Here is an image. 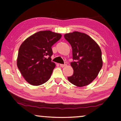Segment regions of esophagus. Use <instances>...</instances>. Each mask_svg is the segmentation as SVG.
I'll return each mask as SVG.
<instances>
[{
    "label": "esophagus",
    "mask_w": 121,
    "mask_h": 121,
    "mask_svg": "<svg viewBox=\"0 0 121 121\" xmlns=\"http://www.w3.org/2000/svg\"><path fill=\"white\" fill-rule=\"evenodd\" d=\"M67 65V63H65L64 64H60V66L61 67H65V66Z\"/></svg>",
    "instance_id": "1"
}]
</instances>
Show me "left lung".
<instances>
[{
    "label": "left lung",
    "mask_w": 121,
    "mask_h": 121,
    "mask_svg": "<svg viewBox=\"0 0 121 121\" xmlns=\"http://www.w3.org/2000/svg\"><path fill=\"white\" fill-rule=\"evenodd\" d=\"M64 36L72 46L73 59L76 60L70 63L74 73L68 79L78 87L89 85L97 77L102 67L100 47L84 33L74 31Z\"/></svg>",
    "instance_id": "8db88e82"
}]
</instances>
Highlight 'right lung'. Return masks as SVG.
I'll return each mask as SVG.
<instances>
[{"label": "right lung", "mask_w": 121, "mask_h": 121, "mask_svg": "<svg viewBox=\"0 0 121 121\" xmlns=\"http://www.w3.org/2000/svg\"><path fill=\"white\" fill-rule=\"evenodd\" d=\"M61 37V34L51 31H41L30 36L21 44L17 66L30 84L42 85L50 78L56 67L51 61V47Z\"/></svg>", "instance_id": "1"}]
</instances>
